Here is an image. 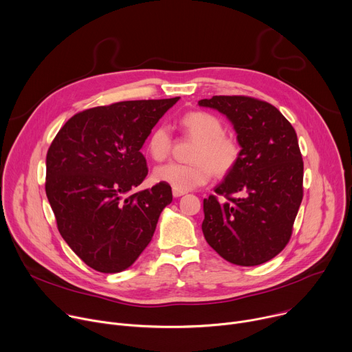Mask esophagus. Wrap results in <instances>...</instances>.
Masks as SVG:
<instances>
[{"label": "esophagus", "instance_id": "obj_1", "mask_svg": "<svg viewBox=\"0 0 352 352\" xmlns=\"http://www.w3.org/2000/svg\"><path fill=\"white\" fill-rule=\"evenodd\" d=\"M172 194H173V197H175V198H177V197H182V195H184V194H186V191H180V190H173V191H172Z\"/></svg>", "mask_w": 352, "mask_h": 352}]
</instances>
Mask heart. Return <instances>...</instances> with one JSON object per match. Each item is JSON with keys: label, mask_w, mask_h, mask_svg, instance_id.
Segmentation results:
<instances>
[{"label": "heart", "mask_w": 352, "mask_h": 352, "mask_svg": "<svg viewBox=\"0 0 352 352\" xmlns=\"http://www.w3.org/2000/svg\"><path fill=\"white\" fill-rule=\"evenodd\" d=\"M182 129L194 140L192 164L170 162L154 170L158 183L170 186L173 190L188 191L209 182L212 170L218 176L230 173L240 158V147L233 138L225 135L222 122L208 112L192 111L179 120ZM172 150V135L165 126L155 127L147 140L148 155L161 162L166 160Z\"/></svg>", "instance_id": "obj_1"}]
</instances>
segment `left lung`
Listing matches in <instances>:
<instances>
[{"label":"left lung","mask_w":352,"mask_h":352,"mask_svg":"<svg viewBox=\"0 0 352 352\" xmlns=\"http://www.w3.org/2000/svg\"><path fill=\"white\" fill-rule=\"evenodd\" d=\"M198 105L223 113L241 147L236 168L215 187L226 201L204 199V237L230 263L267 262L287 245L302 201L297 133L277 108L256 98L214 96Z\"/></svg>","instance_id":"8db88e82"}]
</instances>
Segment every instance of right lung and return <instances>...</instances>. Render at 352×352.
<instances>
[{"label":"right lung","mask_w":352,"mask_h":352,"mask_svg":"<svg viewBox=\"0 0 352 352\" xmlns=\"http://www.w3.org/2000/svg\"><path fill=\"white\" fill-rule=\"evenodd\" d=\"M180 97L123 101L70 118L47 153L45 192L58 230L90 267L118 273L150 244L172 188L133 192L148 173L140 153Z\"/></svg>","instance_id":"right-lung-1"}]
</instances>
